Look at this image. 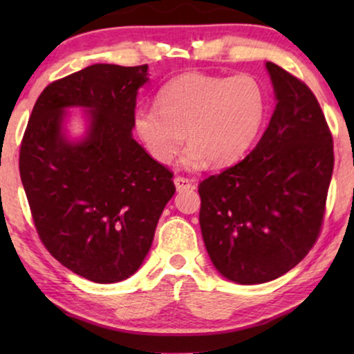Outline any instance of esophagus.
<instances>
[{
	"label": "esophagus",
	"instance_id": "34e87169",
	"mask_svg": "<svg viewBox=\"0 0 354 354\" xmlns=\"http://www.w3.org/2000/svg\"><path fill=\"white\" fill-rule=\"evenodd\" d=\"M174 183H176V188H177L178 192L188 190V188H193V182L190 180V178H187V177L177 176L176 178H174Z\"/></svg>",
	"mask_w": 354,
	"mask_h": 354
}]
</instances>
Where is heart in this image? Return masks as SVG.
I'll return each mask as SVG.
<instances>
[{
    "mask_svg": "<svg viewBox=\"0 0 354 354\" xmlns=\"http://www.w3.org/2000/svg\"><path fill=\"white\" fill-rule=\"evenodd\" d=\"M266 115V91L248 74L221 77L188 72L172 79L158 104L138 106L133 129L143 148L159 164H172L187 140L188 167L229 166L248 151Z\"/></svg>",
    "mask_w": 354,
    "mask_h": 354,
    "instance_id": "b5f03b06",
    "label": "heart"
}]
</instances>
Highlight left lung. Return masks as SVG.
<instances>
[{
  "label": "left lung",
  "instance_id": "obj_1",
  "mask_svg": "<svg viewBox=\"0 0 354 354\" xmlns=\"http://www.w3.org/2000/svg\"><path fill=\"white\" fill-rule=\"evenodd\" d=\"M274 114L245 159L200 182V225L214 268L236 283L293 269L321 234L333 172V142L311 88L266 62Z\"/></svg>",
  "mask_w": 354,
  "mask_h": 354
}]
</instances>
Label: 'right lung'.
Instances as JSON below:
<instances>
[{
	"label": "right lung",
	"mask_w": 354,
	"mask_h": 354,
	"mask_svg": "<svg viewBox=\"0 0 354 354\" xmlns=\"http://www.w3.org/2000/svg\"><path fill=\"white\" fill-rule=\"evenodd\" d=\"M147 71V64H93L51 82L21 143L19 172L41 243L64 268L96 283L120 282L142 266L176 193L172 171L132 137ZM69 105L91 114L79 144L62 133Z\"/></svg>",
	"instance_id": "1"
}]
</instances>
